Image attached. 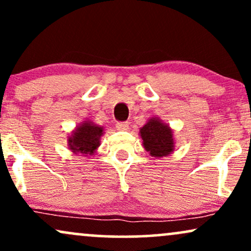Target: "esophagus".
I'll list each match as a JSON object with an SVG mask.
<instances>
[{
    "label": "esophagus",
    "instance_id": "34e87169",
    "mask_svg": "<svg viewBox=\"0 0 251 251\" xmlns=\"http://www.w3.org/2000/svg\"><path fill=\"white\" fill-rule=\"evenodd\" d=\"M116 128L118 131H127L128 129V123H118L116 125Z\"/></svg>",
    "mask_w": 251,
    "mask_h": 251
}]
</instances>
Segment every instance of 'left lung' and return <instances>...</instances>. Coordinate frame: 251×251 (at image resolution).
<instances>
[{"instance_id": "left-lung-1", "label": "left lung", "mask_w": 251, "mask_h": 251, "mask_svg": "<svg viewBox=\"0 0 251 251\" xmlns=\"http://www.w3.org/2000/svg\"><path fill=\"white\" fill-rule=\"evenodd\" d=\"M143 146L150 155L155 158L168 157L175 151L174 129L160 118L152 117L139 129Z\"/></svg>"}]
</instances>
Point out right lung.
<instances>
[{
  "instance_id": "obj_1",
  "label": "right lung",
  "mask_w": 251,
  "mask_h": 251,
  "mask_svg": "<svg viewBox=\"0 0 251 251\" xmlns=\"http://www.w3.org/2000/svg\"><path fill=\"white\" fill-rule=\"evenodd\" d=\"M103 127L97 125L92 120L80 123L68 135V148L74 154L92 155L100 146V138L102 137Z\"/></svg>"
}]
</instances>
